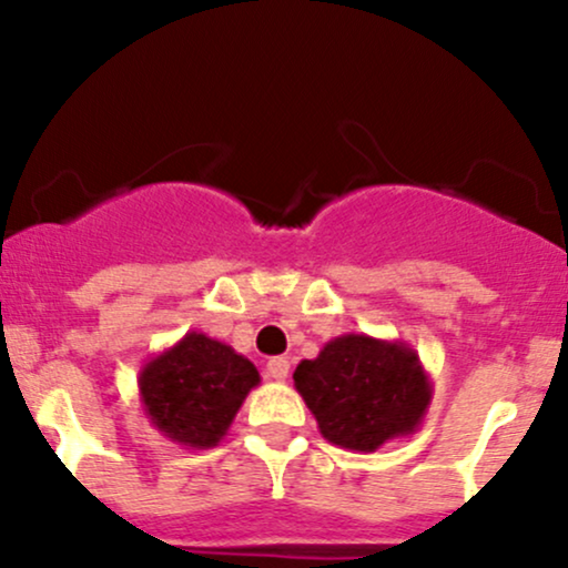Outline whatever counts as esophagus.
I'll use <instances>...</instances> for the list:
<instances>
[{
    "label": "esophagus",
    "instance_id": "34e87169",
    "mask_svg": "<svg viewBox=\"0 0 568 568\" xmlns=\"http://www.w3.org/2000/svg\"><path fill=\"white\" fill-rule=\"evenodd\" d=\"M291 374V361L288 357H272L270 363H266V376L275 382H285Z\"/></svg>",
    "mask_w": 568,
    "mask_h": 568
}]
</instances>
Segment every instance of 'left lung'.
I'll return each instance as SVG.
<instances>
[{"mask_svg": "<svg viewBox=\"0 0 568 568\" xmlns=\"http://www.w3.org/2000/svg\"><path fill=\"white\" fill-rule=\"evenodd\" d=\"M293 384L323 438L361 454L414 435L433 403L416 349L368 334L331 338L315 361L298 363Z\"/></svg>", "mask_w": 568, "mask_h": 568, "instance_id": "8db88e82", "label": "left lung"}]
</instances>
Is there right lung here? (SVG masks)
Wrapping results in <instances>:
<instances>
[{
	"mask_svg": "<svg viewBox=\"0 0 568 568\" xmlns=\"http://www.w3.org/2000/svg\"><path fill=\"white\" fill-rule=\"evenodd\" d=\"M262 376L245 355L200 331L149 357L139 374L141 408L149 425L186 448L224 440L247 393Z\"/></svg>",
	"mask_w": 568,
	"mask_h": 568,
	"instance_id": "right-lung-1",
	"label": "right lung"
}]
</instances>
